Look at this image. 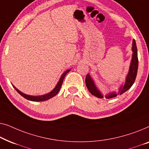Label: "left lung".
I'll list each match as a JSON object with an SVG mask.
<instances>
[{"label":"left lung","instance_id":"8db88e82","mask_svg":"<svg viewBox=\"0 0 149 149\" xmlns=\"http://www.w3.org/2000/svg\"><path fill=\"white\" fill-rule=\"evenodd\" d=\"M132 60L130 63V65L128 73L125 77V80L124 84L121 85L119 86L118 92H111L108 95L105 96V98H111L113 97H116L118 95H122L125 92L130 88L133 84L134 83V81L136 77L137 72H138V52H137V47L136 44L135 40H133L132 41ZM86 85L87 88L88 89L90 93L92 95H94L96 97L102 98L104 97L103 95H102L101 92L98 87L96 86V84L93 79V77L91 76V75L88 74L86 77L85 79Z\"/></svg>","mask_w":149,"mask_h":149}]
</instances>
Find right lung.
<instances>
[{
	"label": "right lung",
	"instance_id": "add662e5",
	"mask_svg": "<svg viewBox=\"0 0 149 149\" xmlns=\"http://www.w3.org/2000/svg\"><path fill=\"white\" fill-rule=\"evenodd\" d=\"M69 72H70V70H66L65 72L63 74L61 75V76L59 80H58V81L57 82V84H56L55 87H54L53 88V90H52V91L50 92V93H47V94H45V95H39V96L28 95H26V94L23 93L22 92H21L20 91H19V90L17 88H16V87H15L13 85V86L14 88L16 90L17 92V93L19 94L21 96H22L23 97L26 98V99H28L29 100H31V101H36V102L45 101V100H49V99H50V98H53V97H54V96L56 95V94L58 93V91H59L61 87L63 81V79L65 78V76L68 73H69Z\"/></svg>",
	"mask_w": 149,
	"mask_h": 149
}]
</instances>
